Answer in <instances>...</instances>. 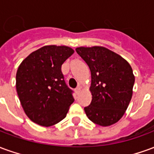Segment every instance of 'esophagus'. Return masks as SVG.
I'll use <instances>...</instances> for the list:
<instances>
[{"label":"esophagus","mask_w":154,"mask_h":154,"mask_svg":"<svg viewBox=\"0 0 154 154\" xmlns=\"http://www.w3.org/2000/svg\"><path fill=\"white\" fill-rule=\"evenodd\" d=\"M75 91H76V93L79 94V92L81 91V87L80 86H78V87H76V89H75Z\"/></svg>","instance_id":"obj_1"}]
</instances>
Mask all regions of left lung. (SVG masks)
<instances>
[{"instance_id": "8db88e82", "label": "left lung", "mask_w": 154, "mask_h": 154, "mask_svg": "<svg viewBox=\"0 0 154 154\" xmlns=\"http://www.w3.org/2000/svg\"><path fill=\"white\" fill-rule=\"evenodd\" d=\"M77 53L91 70V102L84 108L98 125L109 126L121 119L132 98L134 76L129 63L104 47H80Z\"/></svg>"}]
</instances>
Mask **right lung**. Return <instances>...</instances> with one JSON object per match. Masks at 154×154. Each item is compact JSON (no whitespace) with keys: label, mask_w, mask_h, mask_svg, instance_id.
<instances>
[{"label":"right lung","mask_w":154,"mask_h":154,"mask_svg":"<svg viewBox=\"0 0 154 154\" xmlns=\"http://www.w3.org/2000/svg\"><path fill=\"white\" fill-rule=\"evenodd\" d=\"M74 53L67 46H44L23 61L16 72L19 99L29 119L51 126L65 118L73 103V91L67 87L61 67Z\"/></svg>","instance_id":"obj_1"}]
</instances>
